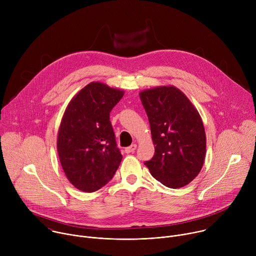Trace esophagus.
<instances>
[{
	"label": "esophagus",
	"instance_id": "1",
	"mask_svg": "<svg viewBox=\"0 0 256 256\" xmlns=\"http://www.w3.org/2000/svg\"><path fill=\"white\" fill-rule=\"evenodd\" d=\"M136 144H132L130 146V147L126 148V154L134 153V152L136 151Z\"/></svg>",
	"mask_w": 256,
	"mask_h": 256
}]
</instances>
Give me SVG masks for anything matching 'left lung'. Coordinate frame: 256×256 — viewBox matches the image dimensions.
I'll use <instances>...</instances> for the list:
<instances>
[{"mask_svg":"<svg viewBox=\"0 0 256 256\" xmlns=\"http://www.w3.org/2000/svg\"><path fill=\"white\" fill-rule=\"evenodd\" d=\"M140 98L155 144L153 158L144 165L167 188L188 184L202 170L206 156V132L198 110L173 86L144 90Z\"/></svg>","mask_w":256,"mask_h":256,"instance_id":"left-lung-1","label":"left lung"}]
</instances>
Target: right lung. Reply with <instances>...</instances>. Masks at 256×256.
I'll return each mask as SVG.
<instances>
[{
  "mask_svg": "<svg viewBox=\"0 0 256 256\" xmlns=\"http://www.w3.org/2000/svg\"><path fill=\"white\" fill-rule=\"evenodd\" d=\"M124 92L93 82L68 105L58 136V153L70 184L86 192L100 190L116 172L122 155L109 120Z\"/></svg>",
  "mask_w": 256,
  "mask_h": 256,
  "instance_id": "right-lung-1",
  "label": "right lung"
}]
</instances>
